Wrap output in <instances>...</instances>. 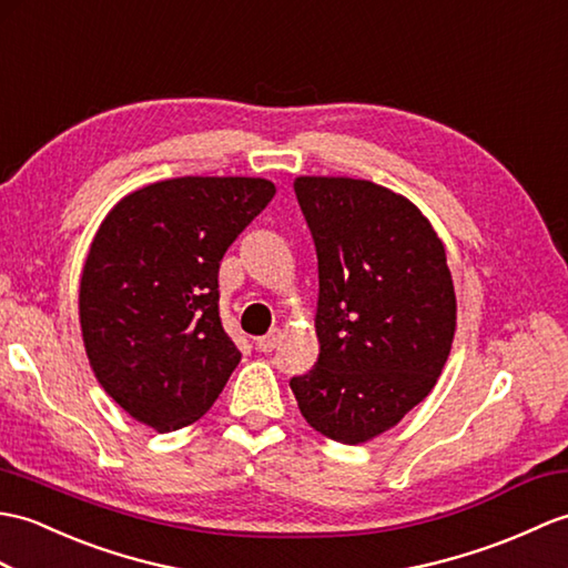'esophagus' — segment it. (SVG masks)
<instances>
[{"mask_svg":"<svg viewBox=\"0 0 568 568\" xmlns=\"http://www.w3.org/2000/svg\"><path fill=\"white\" fill-rule=\"evenodd\" d=\"M281 344V332L278 328H273L271 334H266V336H261V338H256V351H261V353H271L275 346Z\"/></svg>","mask_w":568,"mask_h":568,"instance_id":"1","label":"esophagus"}]
</instances>
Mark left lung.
<instances>
[{
	"label": "left lung",
	"instance_id": "obj_1",
	"mask_svg": "<svg viewBox=\"0 0 568 568\" xmlns=\"http://www.w3.org/2000/svg\"><path fill=\"white\" fill-rule=\"evenodd\" d=\"M320 258V358L290 379L307 424L361 445L424 402L450 355L457 300L428 217L373 181L297 176Z\"/></svg>",
	"mask_w": 568,
	"mask_h": 568
}]
</instances>
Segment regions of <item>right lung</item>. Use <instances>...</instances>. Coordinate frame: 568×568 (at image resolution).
Instances as JSON below:
<instances>
[{
    "mask_svg": "<svg viewBox=\"0 0 568 568\" xmlns=\"http://www.w3.org/2000/svg\"><path fill=\"white\" fill-rule=\"evenodd\" d=\"M273 195L268 179L179 176L128 193L99 224L79 281L82 341L99 385L140 424H193L240 365L217 271Z\"/></svg>",
    "mask_w": 568,
    "mask_h": 568,
    "instance_id": "obj_1",
    "label": "right lung"
}]
</instances>
